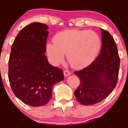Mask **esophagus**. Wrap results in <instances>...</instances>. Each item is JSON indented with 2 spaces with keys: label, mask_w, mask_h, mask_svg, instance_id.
Listing matches in <instances>:
<instances>
[{
  "label": "esophagus",
  "mask_w": 128,
  "mask_h": 128,
  "mask_svg": "<svg viewBox=\"0 0 128 128\" xmlns=\"http://www.w3.org/2000/svg\"><path fill=\"white\" fill-rule=\"evenodd\" d=\"M70 74H71V73H70V72L69 70H65L64 71V75L65 77H67V76L70 75Z\"/></svg>",
  "instance_id": "1"
}]
</instances>
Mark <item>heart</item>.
<instances>
[{"label":"heart","mask_w":128,"mask_h":128,"mask_svg":"<svg viewBox=\"0 0 128 128\" xmlns=\"http://www.w3.org/2000/svg\"><path fill=\"white\" fill-rule=\"evenodd\" d=\"M54 42H48L46 50L54 65L63 61L64 54L70 66L79 69L87 67L94 61L100 50L102 42L92 30L67 29L55 35Z\"/></svg>","instance_id":"1"}]
</instances>
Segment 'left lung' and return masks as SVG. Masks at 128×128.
I'll return each instance as SVG.
<instances>
[{"label": "left lung", "instance_id": "obj_1", "mask_svg": "<svg viewBox=\"0 0 128 128\" xmlns=\"http://www.w3.org/2000/svg\"><path fill=\"white\" fill-rule=\"evenodd\" d=\"M102 30L100 53L90 65L74 73L80 83L74 96L84 105L99 103L108 96L118 80L120 58L115 41L106 30Z\"/></svg>", "mask_w": 128, "mask_h": 128}]
</instances>
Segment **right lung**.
I'll return each instance as SVG.
<instances>
[{"label": "right lung", "instance_id": "add662e5", "mask_svg": "<svg viewBox=\"0 0 128 128\" xmlns=\"http://www.w3.org/2000/svg\"><path fill=\"white\" fill-rule=\"evenodd\" d=\"M43 23L23 28L14 40L8 64V78L17 98L32 106L49 102L52 88L64 79L62 70L48 62L44 53L49 32Z\"/></svg>", "mask_w": 128, "mask_h": 128}]
</instances>
